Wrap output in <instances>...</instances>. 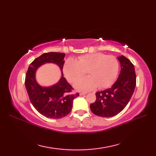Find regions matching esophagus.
<instances>
[{
  "instance_id": "1",
  "label": "esophagus",
  "mask_w": 156,
  "mask_h": 156,
  "mask_svg": "<svg viewBox=\"0 0 156 156\" xmlns=\"http://www.w3.org/2000/svg\"><path fill=\"white\" fill-rule=\"evenodd\" d=\"M87 94V92H80V96H83V95H86Z\"/></svg>"
}]
</instances>
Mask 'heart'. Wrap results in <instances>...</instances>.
Returning a JSON list of instances; mask_svg holds the SVG:
<instances>
[{
    "label": "heart",
    "mask_w": 156,
    "mask_h": 156,
    "mask_svg": "<svg viewBox=\"0 0 156 156\" xmlns=\"http://www.w3.org/2000/svg\"><path fill=\"white\" fill-rule=\"evenodd\" d=\"M119 69L117 59L113 55H107L102 53L82 55L78 58V60L68 58L64 65V75L71 82H75L88 70L90 76L74 83L77 90L86 91L97 87L100 88L111 87L117 79Z\"/></svg>",
    "instance_id": "1"
}]
</instances>
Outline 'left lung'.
Wrapping results in <instances>:
<instances>
[{
  "label": "left lung",
  "instance_id": "obj_1",
  "mask_svg": "<svg viewBox=\"0 0 156 156\" xmlns=\"http://www.w3.org/2000/svg\"><path fill=\"white\" fill-rule=\"evenodd\" d=\"M121 72L117 80L110 88L96 93L97 99L90 108L96 115L111 117L123 110L133 94L136 86L135 68L124 55L119 56Z\"/></svg>",
  "mask_w": 156,
  "mask_h": 156
}]
</instances>
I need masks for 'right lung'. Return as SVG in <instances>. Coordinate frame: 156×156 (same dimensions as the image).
<instances>
[{
    "instance_id": "1",
    "label": "right lung",
    "mask_w": 156,
    "mask_h": 156,
    "mask_svg": "<svg viewBox=\"0 0 156 156\" xmlns=\"http://www.w3.org/2000/svg\"><path fill=\"white\" fill-rule=\"evenodd\" d=\"M65 54L49 52L37 58L29 66L25 76V87L33 106L39 113L49 119H61L71 111L73 100L79 94H71L72 87L63 74ZM45 63H54L61 69L59 81L49 87L39 85L36 80V72Z\"/></svg>"
}]
</instances>
